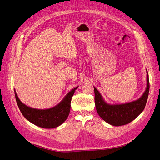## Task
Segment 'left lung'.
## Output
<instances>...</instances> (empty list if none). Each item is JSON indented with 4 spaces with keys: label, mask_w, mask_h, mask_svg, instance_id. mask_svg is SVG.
Here are the masks:
<instances>
[{
    "label": "left lung",
    "mask_w": 160,
    "mask_h": 160,
    "mask_svg": "<svg viewBox=\"0 0 160 160\" xmlns=\"http://www.w3.org/2000/svg\"><path fill=\"white\" fill-rule=\"evenodd\" d=\"M146 88L143 95L135 101L122 104H109L94 87L95 102L97 113L106 122L114 126L127 124L144 111L150 90L149 76L146 70Z\"/></svg>",
    "instance_id": "1"
}]
</instances>
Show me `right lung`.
<instances>
[{
	"label": "right lung",
	"mask_w": 160,
	"mask_h": 160,
	"mask_svg": "<svg viewBox=\"0 0 160 160\" xmlns=\"http://www.w3.org/2000/svg\"><path fill=\"white\" fill-rule=\"evenodd\" d=\"M78 87H76L69 91L57 105L46 109L28 107L20 101L15 89L14 93L20 111L26 119L41 128H54L63 124L68 118L71 109V98Z\"/></svg>",
	"instance_id": "obj_1"
}]
</instances>
